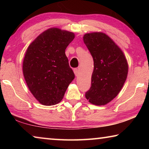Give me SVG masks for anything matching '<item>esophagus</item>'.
I'll return each instance as SVG.
<instances>
[{"mask_svg": "<svg viewBox=\"0 0 149 149\" xmlns=\"http://www.w3.org/2000/svg\"><path fill=\"white\" fill-rule=\"evenodd\" d=\"M74 72L75 75V76H77L78 75H79V70H78L77 68H75L74 69Z\"/></svg>", "mask_w": 149, "mask_h": 149, "instance_id": "obj_1", "label": "esophagus"}]
</instances>
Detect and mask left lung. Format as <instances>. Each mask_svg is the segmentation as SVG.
Instances as JSON below:
<instances>
[{
	"label": "left lung",
	"mask_w": 149,
	"mask_h": 149,
	"mask_svg": "<svg viewBox=\"0 0 149 149\" xmlns=\"http://www.w3.org/2000/svg\"><path fill=\"white\" fill-rule=\"evenodd\" d=\"M84 41L94 61L91 87L85 97L93 104L105 105L122 89L127 76V61L120 48L104 33L85 34Z\"/></svg>",
	"instance_id": "8db88e82"
}]
</instances>
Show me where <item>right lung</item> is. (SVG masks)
Wrapping results in <instances>:
<instances>
[{
	"label": "right lung",
	"mask_w": 149,
	"mask_h": 149,
	"mask_svg": "<svg viewBox=\"0 0 149 149\" xmlns=\"http://www.w3.org/2000/svg\"><path fill=\"white\" fill-rule=\"evenodd\" d=\"M75 34L51 27L40 34L27 48L23 62V74L34 97L45 106L61 101L73 79L65 50Z\"/></svg>",
	"instance_id": "right-lung-1"
}]
</instances>
